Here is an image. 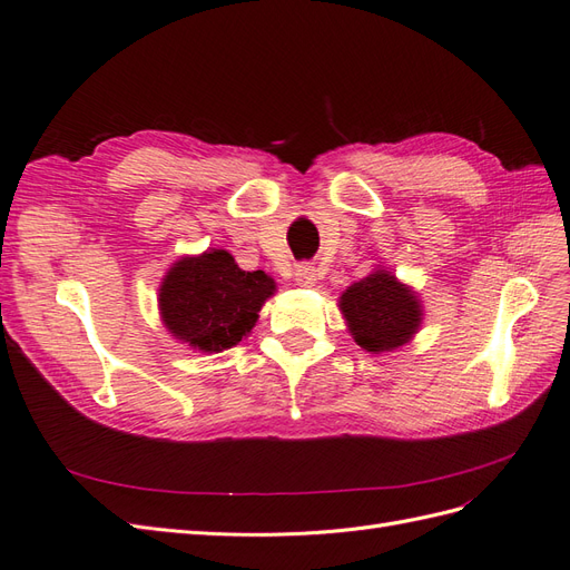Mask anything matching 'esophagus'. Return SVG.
I'll return each instance as SVG.
<instances>
[{"label": "esophagus", "instance_id": "1", "mask_svg": "<svg viewBox=\"0 0 570 570\" xmlns=\"http://www.w3.org/2000/svg\"><path fill=\"white\" fill-rule=\"evenodd\" d=\"M295 281H297V285H302V287H312V285H316V281H318V271H316L312 264H302V266L297 268V273H295Z\"/></svg>", "mask_w": 570, "mask_h": 570}]
</instances>
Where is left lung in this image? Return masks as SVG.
Here are the masks:
<instances>
[{"mask_svg":"<svg viewBox=\"0 0 570 570\" xmlns=\"http://www.w3.org/2000/svg\"><path fill=\"white\" fill-rule=\"evenodd\" d=\"M340 312L358 347L381 354L402 347L419 333L423 308L409 285L385 268L350 285L340 297Z\"/></svg>","mask_w":570,"mask_h":570,"instance_id":"left-lung-1","label":"left lung"}]
</instances>
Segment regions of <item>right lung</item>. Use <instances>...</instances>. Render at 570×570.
Instances as JSON below:
<instances>
[{
    "label": "right lung",
    "mask_w": 570,
    "mask_h": 570,
    "mask_svg": "<svg viewBox=\"0 0 570 570\" xmlns=\"http://www.w3.org/2000/svg\"><path fill=\"white\" fill-rule=\"evenodd\" d=\"M275 283L264 271H243L226 249L183 256L159 287L161 321L187 347L218 354L252 333Z\"/></svg>",
    "instance_id": "1"
}]
</instances>
